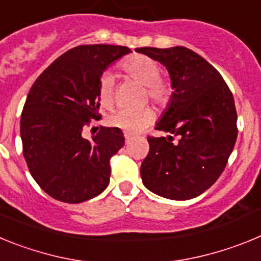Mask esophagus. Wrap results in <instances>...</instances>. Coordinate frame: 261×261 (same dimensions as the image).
I'll return each mask as SVG.
<instances>
[{
  "label": "esophagus",
  "mask_w": 261,
  "mask_h": 261,
  "mask_svg": "<svg viewBox=\"0 0 261 261\" xmlns=\"http://www.w3.org/2000/svg\"><path fill=\"white\" fill-rule=\"evenodd\" d=\"M124 138H125V142H126V144H128V142L130 141V140H132V138H133V136L130 135V133L125 132V133H124Z\"/></svg>",
  "instance_id": "34e87169"
}]
</instances>
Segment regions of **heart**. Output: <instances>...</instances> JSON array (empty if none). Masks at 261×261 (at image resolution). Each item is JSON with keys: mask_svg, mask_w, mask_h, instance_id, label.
Returning a JSON list of instances; mask_svg holds the SVG:
<instances>
[{"mask_svg": "<svg viewBox=\"0 0 261 261\" xmlns=\"http://www.w3.org/2000/svg\"><path fill=\"white\" fill-rule=\"evenodd\" d=\"M121 69L130 78L136 80L146 89L147 98L154 105L165 107L172 94V86L166 78L161 77V66L154 59L145 55H133L121 62ZM98 100L103 108H111L115 102V78L111 73H105L98 82ZM154 112L149 107L140 110L115 111L108 117V124L120 128L124 132L138 133L150 125Z\"/></svg>", "mask_w": 261, "mask_h": 261, "instance_id": "b5f03b06", "label": "heart"}]
</instances>
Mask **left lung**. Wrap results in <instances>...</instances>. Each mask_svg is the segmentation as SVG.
I'll list each match as a JSON object with an SVG mask.
<instances>
[{
    "instance_id": "left-lung-1",
    "label": "left lung",
    "mask_w": 261,
    "mask_h": 261,
    "mask_svg": "<svg viewBox=\"0 0 261 261\" xmlns=\"http://www.w3.org/2000/svg\"><path fill=\"white\" fill-rule=\"evenodd\" d=\"M136 50L165 65L174 89L155 126L172 136L147 137L142 181L166 199H193L216 183L234 149L238 128L232 94L218 70L188 48ZM174 135L177 143L172 142Z\"/></svg>"
}]
</instances>
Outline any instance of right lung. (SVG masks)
Wrapping results in <instances>:
<instances>
[{
    "label": "right lung",
    "instance_id": "1",
    "mask_svg": "<svg viewBox=\"0 0 261 261\" xmlns=\"http://www.w3.org/2000/svg\"><path fill=\"white\" fill-rule=\"evenodd\" d=\"M130 52L108 44L78 45L50 64L34 82L20 116L23 155L45 193L68 204L93 199L107 188L111 156L124 146L119 128L82 137L100 119L98 82L115 60Z\"/></svg>",
    "mask_w": 261,
    "mask_h": 261
}]
</instances>
